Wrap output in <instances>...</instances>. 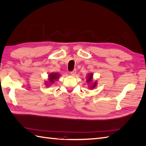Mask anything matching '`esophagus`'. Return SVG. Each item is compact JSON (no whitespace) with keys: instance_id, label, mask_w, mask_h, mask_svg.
Wrapping results in <instances>:
<instances>
[{"instance_id":"1","label":"esophagus","mask_w":146,"mask_h":146,"mask_svg":"<svg viewBox=\"0 0 146 146\" xmlns=\"http://www.w3.org/2000/svg\"><path fill=\"white\" fill-rule=\"evenodd\" d=\"M76 72H77V70L75 69V70H74L73 71H72L71 72H70V74H71V76H74L76 74Z\"/></svg>"}]
</instances>
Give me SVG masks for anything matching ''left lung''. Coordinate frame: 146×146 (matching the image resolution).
<instances>
[{
  "label": "left lung",
  "instance_id": "obj_1",
  "mask_svg": "<svg viewBox=\"0 0 146 146\" xmlns=\"http://www.w3.org/2000/svg\"><path fill=\"white\" fill-rule=\"evenodd\" d=\"M86 83L88 85L90 90H92L95 88L98 85V82L97 80L93 82V74L89 73L86 77Z\"/></svg>",
  "mask_w": 146,
  "mask_h": 146
}]
</instances>
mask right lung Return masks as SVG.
Masks as SVG:
<instances>
[{
	"label": "right lung",
	"instance_id": "1",
	"mask_svg": "<svg viewBox=\"0 0 146 146\" xmlns=\"http://www.w3.org/2000/svg\"><path fill=\"white\" fill-rule=\"evenodd\" d=\"M60 76V74L57 72H52L48 74V78L47 81H45V85L47 86H49L55 83V82L58 80Z\"/></svg>",
	"mask_w": 146,
	"mask_h": 146
}]
</instances>
